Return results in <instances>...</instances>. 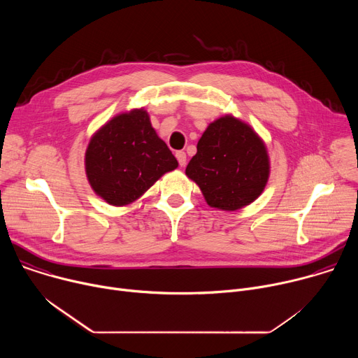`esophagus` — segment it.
Here are the masks:
<instances>
[{
    "label": "esophagus",
    "mask_w": 358,
    "mask_h": 358,
    "mask_svg": "<svg viewBox=\"0 0 358 358\" xmlns=\"http://www.w3.org/2000/svg\"><path fill=\"white\" fill-rule=\"evenodd\" d=\"M176 157H177V160H178V164L181 166V167H184L185 166V163H187V155L184 151H177L176 152Z\"/></svg>",
    "instance_id": "esophagus-1"
}]
</instances>
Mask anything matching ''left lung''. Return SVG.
Wrapping results in <instances>:
<instances>
[{"label": "left lung", "instance_id": "8db88e82", "mask_svg": "<svg viewBox=\"0 0 358 358\" xmlns=\"http://www.w3.org/2000/svg\"><path fill=\"white\" fill-rule=\"evenodd\" d=\"M269 171L264 140L231 115L210 123L185 169L208 206L222 211H236L257 199L266 187Z\"/></svg>", "mask_w": 358, "mask_h": 358}]
</instances>
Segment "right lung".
<instances>
[{
  "label": "right lung",
  "instance_id": "obj_1",
  "mask_svg": "<svg viewBox=\"0 0 358 358\" xmlns=\"http://www.w3.org/2000/svg\"><path fill=\"white\" fill-rule=\"evenodd\" d=\"M178 167L144 109L120 113L90 138L85 169L90 187L115 207L138 199L163 174Z\"/></svg>",
  "mask_w": 358,
  "mask_h": 358
}]
</instances>
